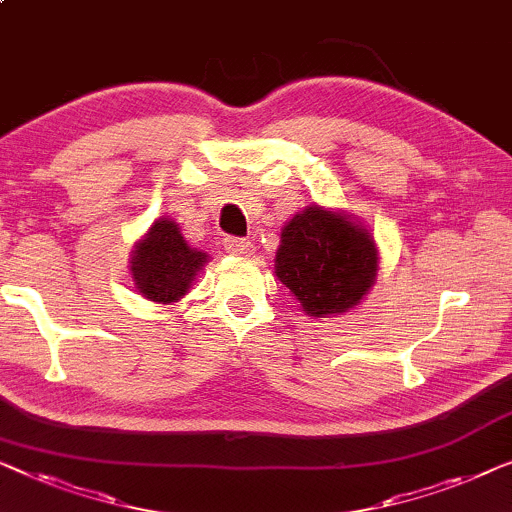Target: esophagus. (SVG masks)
Here are the masks:
<instances>
[{"label":"esophagus","mask_w":512,"mask_h":512,"mask_svg":"<svg viewBox=\"0 0 512 512\" xmlns=\"http://www.w3.org/2000/svg\"><path fill=\"white\" fill-rule=\"evenodd\" d=\"M225 250L236 257H250L253 255V243L246 239H236V236H227L225 239Z\"/></svg>","instance_id":"esophagus-1"}]
</instances>
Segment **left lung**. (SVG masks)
Instances as JSON below:
<instances>
[{"instance_id":"left-lung-1","label":"left lung","mask_w":512,"mask_h":512,"mask_svg":"<svg viewBox=\"0 0 512 512\" xmlns=\"http://www.w3.org/2000/svg\"><path fill=\"white\" fill-rule=\"evenodd\" d=\"M276 276L306 315L345 313L376 283V241L348 215L308 206L283 227Z\"/></svg>"}]
</instances>
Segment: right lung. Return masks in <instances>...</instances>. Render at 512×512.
Here are the masks:
<instances>
[{
	"instance_id": "1",
	"label": "right lung",
	"mask_w": 512,
	"mask_h": 512,
	"mask_svg": "<svg viewBox=\"0 0 512 512\" xmlns=\"http://www.w3.org/2000/svg\"><path fill=\"white\" fill-rule=\"evenodd\" d=\"M206 262L208 255L187 246L174 220L160 218L134 246L129 271L143 297L157 304H174L185 297Z\"/></svg>"
}]
</instances>
